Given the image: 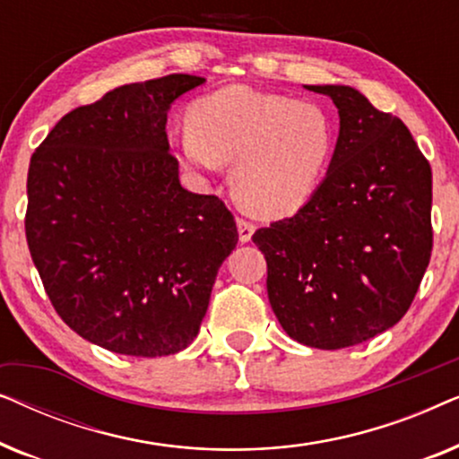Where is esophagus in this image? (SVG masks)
Segmentation results:
<instances>
[{
	"mask_svg": "<svg viewBox=\"0 0 459 459\" xmlns=\"http://www.w3.org/2000/svg\"><path fill=\"white\" fill-rule=\"evenodd\" d=\"M238 234H240V242H248L255 234V223L244 217H238Z\"/></svg>",
	"mask_w": 459,
	"mask_h": 459,
	"instance_id": "34e87169",
	"label": "esophagus"
}]
</instances>
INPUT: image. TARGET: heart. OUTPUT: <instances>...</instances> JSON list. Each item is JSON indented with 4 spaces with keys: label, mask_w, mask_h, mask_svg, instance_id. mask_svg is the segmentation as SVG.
Masks as SVG:
<instances>
[{
    "label": "heart",
    "mask_w": 459,
    "mask_h": 459,
    "mask_svg": "<svg viewBox=\"0 0 459 459\" xmlns=\"http://www.w3.org/2000/svg\"><path fill=\"white\" fill-rule=\"evenodd\" d=\"M178 142L179 159L196 173L228 162L231 187L244 209L263 217L299 211L328 167L334 131L322 106L230 85L196 100Z\"/></svg>",
    "instance_id": "b5f03b06"
}]
</instances>
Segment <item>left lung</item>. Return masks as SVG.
<instances>
[{
    "mask_svg": "<svg viewBox=\"0 0 459 459\" xmlns=\"http://www.w3.org/2000/svg\"><path fill=\"white\" fill-rule=\"evenodd\" d=\"M336 104L341 131L325 179L297 215L253 234L286 334L344 349L393 328L432 253V171L410 129L347 85H307Z\"/></svg>",
    "mask_w": 459,
    "mask_h": 459,
    "instance_id": "8db88e82",
    "label": "left lung"
}]
</instances>
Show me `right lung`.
Masks as SVG:
<instances>
[{"instance_id":"add662e5","label":"right lung","mask_w":459,"mask_h":459,"mask_svg":"<svg viewBox=\"0 0 459 459\" xmlns=\"http://www.w3.org/2000/svg\"><path fill=\"white\" fill-rule=\"evenodd\" d=\"M167 74L117 87L60 118L30 156L24 231L68 328L134 357L184 351L238 244L223 200L179 184L167 112L203 85Z\"/></svg>"}]
</instances>
